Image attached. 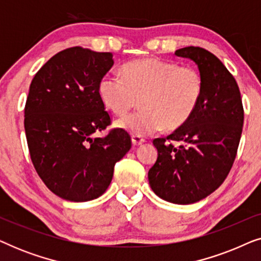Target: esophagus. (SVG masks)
Instances as JSON below:
<instances>
[{
	"label": "esophagus",
	"instance_id": "esophagus-1",
	"mask_svg": "<svg viewBox=\"0 0 261 261\" xmlns=\"http://www.w3.org/2000/svg\"><path fill=\"white\" fill-rule=\"evenodd\" d=\"M132 142L134 146H140L145 142V139L139 137V135H132Z\"/></svg>",
	"mask_w": 261,
	"mask_h": 261
}]
</instances>
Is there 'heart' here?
Segmentation results:
<instances>
[{
    "instance_id": "b5f03b06",
    "label": "heart",
    "mask_w": 261,
    "mask_h": 261,
    "mask_svg": "<svg viewBox=\"0 0 261 261\" xmlns=\"http://www.w3.org/2000/svg\"><path fill=\"white\" fill-rule=\"evenodd\" d=\"M122 76L106 73L98 82V95L109 110L122 115L140 98L139 112L116 121L134 135H148L164 127L177 129L188 122L203 95V78L194 66L158 58L124 64Z\"/></svg>"
}]
</instances>
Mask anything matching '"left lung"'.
Listing matches in <instances>:
<instances>
[{
    "label": "left lung",
    "mask_w": 261,
    "mask_h": 261,
    "mask_svg": "<svg viewBox=\"0 0 261 261\" xmlns=\"http://www.w3.org/2000/svg\"><path fill=\"white\" fill-rule=\"evenodd\" d=\"M203 78V95L194 115L166 138L153 140L158 158L148 171L156 196L174 204L205 198L226 179L237 156L244 124L238 83L222 62L202 47L179 48ZM180 144L173 145V141Z\"/></svg>",
    "instance_id": "1"
}]
</instances>
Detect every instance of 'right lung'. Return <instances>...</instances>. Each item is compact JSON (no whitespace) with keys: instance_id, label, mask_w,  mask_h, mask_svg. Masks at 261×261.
<instances>
[{"instance_id":"1","label":"right lung","mask_w":261,"mask_h":261,"mask_svg":"<svg viewBox=\"0 0 261 261\" xmlns=\"http://www.w3.org/2000/svg\"><path fill=\"white\" fill-rule=\"evenodd\" d=\"M114 64L110 52L80 46L52 57L32 81L24 130L32 163L53 194L71 202L99 197L114 166L132 147L129 134L113 129L98 95V82Z\"/></svg>"}]
</instances>
